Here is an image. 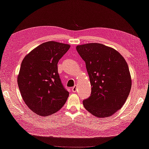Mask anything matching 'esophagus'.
Wrapping results in <instances>:
<instances>
[{"label":"esophagus","instance_id":"obj_1","mask_svg":"<svg viewBox=\"0 0 149 149\" xmlns=\"http://www.w3.org/2000/svg\"><path fill=\"white\" fill-rule=\"evenodd\" d=\"M72 90L73 92H76V91H77V86H74V87L72 88Z\"/></svg>","mask_w":149,"mask_h":149}]
</instances>
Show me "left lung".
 Here are the masks:
<instances>
[{
  "mask_svg": "<svg viewBox=\"0 0 149 149\" xmlns=\"http://www.w3.org/2000/svg\"><path fill=\"white\" fill-rule=\"evenodd\" d=\"M76 49L85 61L92 86L84 108L96 117L112 116L123 107L131 89L127 63L116 50L103 44H84Z\"/></svg>",
  "mask_w": 149,
  "mask_h": 149,
  "instance_id": "1",
  "label": "left lung"
}]
</instances>
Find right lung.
Instances as JSON below:
<instances>
[{
    "label": "right lung",
    "instance_id": "right-lung-1",
    "mask_svg": "<svg viewBox=\"0 0 149 149\" xmlns=\"http://www.w3.org/2000/svg\"><path fill=\"white\" fill-rule=\"evenodd\" d=\"M70 48L68 44L48 41L26 55L17 83L26 106L39 116L52 115L63 107L69 96L57 70V63Z\"/></svg>",
    "mask_w": 149,
    "mask_h": 149
}]
</instances>
